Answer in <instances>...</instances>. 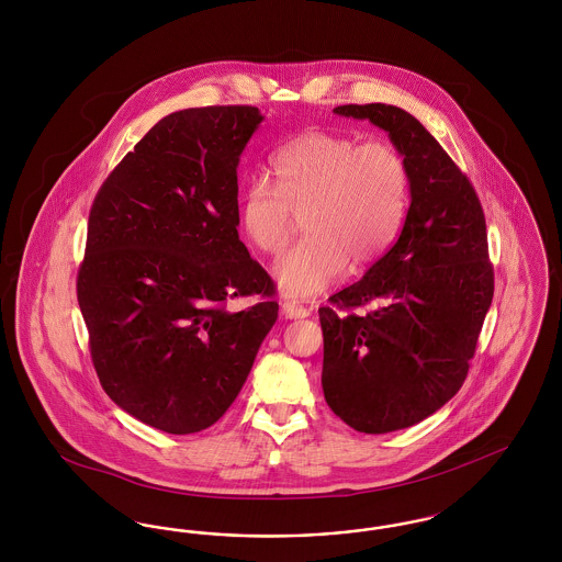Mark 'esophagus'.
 <instances>
[{"mask_svg":"<svg viewBox=\"0 0 562 562\" xmlns=\"http://www.w3.org/2000/svg\"><path fill=\"white\" fill-rule=\"evenodd\" d=\"M282 314L286 316V318H307L310 316V310L307 307H303V305H299V303H294V301H282Z\"/></svg>","mask_w":562,"mask_h":562,"instance_id":"1","label":"esophagus"}]
</instances>
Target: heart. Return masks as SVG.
<instances>
[{"label": "heart", "mask_w": 562, "mask_h": 562, "mask_svg": "<svg viewBox=\"0 0 562 562\" xmlns=\"http://www.w3.org/2000/svg\"><path fill=\"white\" fill-rule=\"evenodd\" d=\"M269 179L241 189L238 221L259 252L278 257L293 238L294 216L307 236L276 266L280 289L312 296L348 268L374 263L396 238L408 204V168L387 140L307 131L269 158Z\"/></svg>", "instance_id": "1"}]
</instances>
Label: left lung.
I'll return each mask as SVG.
<instances>
[{
  "instance_id": "8db88e82",
  "label": "left lung",
  "mask_w": 562,
  "mask_h": 562,
  "mask_svg": "<svg viewBox=\"0 0 562 562\" xmlns=\"http://www.w3.org/2000/svg\"><path fill=\"white\" fill-rule=\"evenodd\" d=\"M333 111L383 128L408 168L398 240L318 310L326 404L349 428L385 434L424 422L468 376L495 289L486 223L470 179L411 113L383 103Z\"/></svg>"
}]
</instances>
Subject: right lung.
<instances>
[{
    "instance_id": "add662e5",
    "label": "right lung",
    "mask_w": 562,
    "mask_h": 562,
    "mask_svg": "<svg viewBox=\"0 0 562 562\" xmlns=\"http://www.w3.org/2000/svg\"><path fill=\"white\" fill-rule=\"evenodd\" d=\"M250 105L175 111L99 189L78 303L109 398L168 434L211 428L240 394L278 318L276 284L238 236ZM252 295L236 313L231 301Z\"/></svg>"
}]
</instances>
